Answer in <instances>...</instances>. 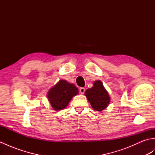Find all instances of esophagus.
<instances>
[{"mask_svg": "<svg viewBox=\"0 0 155 155\" xmlns=\"http://www.w3.org/2000/svg\"><path fill=\"white\" fill-rule=\"evenodd\" d=\"M79 92H80V93L82 94H84V92H85V88H83V87L81 88L80 89H79Z\"/></svg>", "mask_w": 155, "mask_h": 155, "instance_id": "obj_1", "label": "esophagus"}]
</instances>
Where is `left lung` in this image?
Masks as SVG:
<instances>
[{
    "mask_svg": "<svg viewBox=\"0 0 155 155\" xmlns=\"http://www.w3.org/2000/svg\"><path fill=\"white\" fill-rule=\"evenodd\" d=\"M84 94L93 109L97 111L103 110L110 103L109 95L99 80L94 81L93 87L85 91Z\"/></svg>",
    "mask_w": 155,
    "mask_h": 155,
    "instance_id": "8db88e82",
    "label": "left lung"
}]
</instances>
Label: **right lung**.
Returning <instances> with one entry per match:
<instances>
[{"instance_id": "obj_1", "label": "right lung", "mask_w": 155, "mask_h": 155, "mask_svg": "<svg viewBox=\"0 0 155 155\" xmlns=\"http://www.w3.org/2000/svg\"><path fill=\"white\" fill-rule=\"evenodd\" d=\"M78 93V88L73 84L64 80H60L49 90L47 98L52 108L59 110L67 107L72 97Z\"/></svg>"}]
</instances>
